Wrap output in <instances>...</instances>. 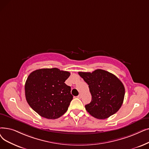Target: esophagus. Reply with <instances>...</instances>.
<instances>
[{
  "instance_id": "34e87169",
  "label": "esophagus",
  "mask_w": 149,
  "mask_h": 149,
  "mask_svg": "<svg viewBox=\"0 0 149 149\" xmlns=\"http://www.w3.org/2000/svg\"><path fill=\"white\" fill-rule=\"evenodd\" d=\"M81 97V94H79L78 96H77V98H79V99H80Z\"/></svg>"
}]
</instances>
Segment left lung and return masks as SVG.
Instances as JSON below:
<instances>
[{
  "instance_id": "1",
  "label": "left lung",
  "mask_w": 149,
  "mask_h": 149,
  "mask_svg": "<svg viewBox=\"0 0 149 149\" xmlns=\"http://www.w3.org/2000/svg\"><path fill=\"white\" fill-rule=\"evenodd\" d=\"M79 74L88 83L92 95L91 102L85 105L91 115L105 119L119 110L124 101L125 88L117 77L102 69Z\"/></svg>"
}]
</instances>
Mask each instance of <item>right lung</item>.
Instances as JSON below:
<instances>
[{"mask_svg":"<svg viewBox=\"0 0 149 149\" xmlns=\"http://www.w3.org/2000/svg\"><path fill=\"white\" fill-rule=\"evenodd\" d=\"M68 71L58 68L40 69L30 73L25 84V94L30 107L41 117L59 118L65 113L73 99L65 81Z\"/></svg>","mask_w":149,"mask_h":149,"instance_id":"add662e5","label":"right lung"}]
</instances>
